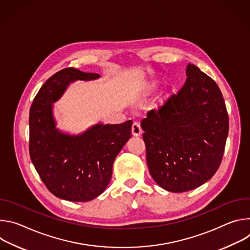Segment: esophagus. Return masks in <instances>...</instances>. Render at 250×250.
<instances>
[{
	"label": "esophagus",
	"instance_id": "34e87169",
	"mask_svg": "<svg viewBox=\"0 0 250 250\" xmlns=\"http://www.w3.org/2000/svg\"><path fill=\"white\" fill-rule=\"evenodd\" d=\"M141 132H142V129L140 127V125L138 123L134 122L132 124V126H131V133H132V135L139 136L141 134Z\"/></svg>",
	"mask_w": 250,
	"mask_h": 250
}]
</instances>
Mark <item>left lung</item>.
I'll return each mask as SVG.
<instances>
[{"label":"left lung","instance_id":"obj_1","mask_svg":"<svg viewBox=\"0 0 250 250\" xmlns=\"http://www.w3.org/2000/svg\"><path fill=\"white\" fill-rule=\"evenodd\" d=\"M186 76L179 92L141 121L150 175L173 193L196 189L215 175L229 134V116L217 83L191 63Z\"/></svg>","mask_w":250,"mask_h":250}]
</instances>
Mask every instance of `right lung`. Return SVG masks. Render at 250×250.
Wrapping results in <instances>:
<instances>
[{"mask_svg": "<svg viewBox=\"0 0 250 250\" xmlns=\"http://www.w3.org/2000/svg\"><path fill=\"white\" fill-rule=\"evenodd\" d=\"M99 78L75 68L60 70L42 85L30 106V159L47 189L66 201L88 202L100 196L111 181L117 155L131 136V121L96 124L79 134L56 127L53 103L71 83Z\"/></svg>", "mask_w": 250, "mask_h": 250, "instance_id": "1", "label": "right lung"}]
</instances>
